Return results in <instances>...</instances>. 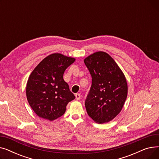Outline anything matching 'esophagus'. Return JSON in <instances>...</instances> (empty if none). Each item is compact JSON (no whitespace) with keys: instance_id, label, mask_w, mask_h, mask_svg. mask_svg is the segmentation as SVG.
Returning a JSON list of instances; mask_svg holds the SVG:
<instances>
[{"instance_id":"esophagus-1","label":"esophagus","mask_w":159,"mask_h":159,"mask_svg":"<svg viewBox=\"0 0 159 159\" xmlns=\"http://www.w3.org/2000/svg\"><path fill=\"white\" fill-rule=\"evenodd\" d=\"M80 94L79 93H77L76 95H75V98H76V100H77V101H79V100L80 99Z\"/></svg>"}]
</instances>
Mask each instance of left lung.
Masks as SVG:
<instances>
[{
	"mask_svg": "<svg viewBox=\"0 0 159 159\" xmlns=\"http://www.w3.org/2000/svg\"><path fill=\"white\" fill-rule=\"evenodd\" d=\"M84 62L92 78L85 101L87 113L97 123L110 122L120 112L126 101V77L113 58L106 52H95Z\"/></svg>",
	"mask_w": 159,
	"mask_h": 159,
	"instance_id": "1",
	"label": "left lung"
}]
</instances>
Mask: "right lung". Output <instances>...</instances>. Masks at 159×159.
I'll use <instances>...</instances> for the list:
<instances>
[{
  "mask_svg": "<svg viewBox=\"0 0 159 159\" xmlns=\"http://www.w3.org/2000/svg\"><path fill=\"white\" fill-rule=\"evenodd\" d=\"M75 58L61 53L44 58L30 75L26 97L30 106L40 118L54 120L63 115L66 106L75 97L63 75Z\"/></svg>",
  "mask_w": 159,
  "mask_h": 159,
  "instance_id": "add662e5",
  "label": "right lung"
}]
</instances>
